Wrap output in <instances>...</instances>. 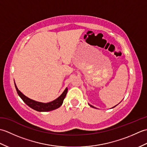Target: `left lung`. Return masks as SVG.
Returning <instances> with one entry per match:
<instances>
[{
    "label": "left lung",
    "mask_w": 147,
    "mask_h": 147,
    "mask_svg": "<svg viewBox=\"0 0 147 147\" xmlns=\"http://www.w3.org/2000/svg\"><path fill=\"white\" fill-rule=\"evenodd\" d=\"M89 105H90V104H89ZM90 107H93V108H95L94 107H93V106H92V105H90ZM114 107H115V106H114ZM112 108H113V107H112Z\"/></svg>",
    "instance_id": "8db88e82"
}]
</instances>
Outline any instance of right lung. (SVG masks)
I'll use <instances>...</instances> for the list:
<instances>
[{
	"mask_svg": "<svg viewBox=\"0 0 147 147\" xmlns=\"http://www.w3.org/2000/svg\"><path fill=\"white\" fill-rule=\"evenodd\" d=\"M14 85H15L16 89V91L18 92V94L20 96L21 98L23 100V102L25 103L27 105H28L30 107L32 108L33 109H34V110H35L36 111H39V112L51 111L55 110V109L61 107V105L62 104V103H63L64 99L65 98V96H66L67 92V88H66L65 89L64 92L62 93L57 98L54 100L49 103H42V102L35 101L33 100L28 98L27 96L24 95L23 93H22L20 90L18 89L15 83Z\"/></svg>",
	"mask_w": 147,
	"mask_h": 147,
	"instance_id": "obj_1",
	"label": "right lung"
}]
</instances>
